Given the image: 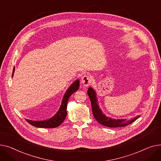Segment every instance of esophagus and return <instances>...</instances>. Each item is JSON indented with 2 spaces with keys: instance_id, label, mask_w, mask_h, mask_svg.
I'll return each mask as SVG.
<instances>
[{
  "instance_id": "34e87169",
  "label": "esophagus",
  "mask_w": 161,
  "mask_h": 161,
  "mask_svg": "<svg viewBox=\"0 0 161 161\" xmlns=\"http://www.w3.org/2000/svg\"><path fill=\"white\" fill-rule=\"evenodd\" d=\"M92 80L93 79L92 77L90 76V75H84L82 77V83L83 84V85L84 86H88L91 84V83H92Z\"/></svg>"
}]
</instances>
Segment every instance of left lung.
Segmentation results:
<instances>
[{"instance_id":"left-lung-1","label":"left lung","mask_w":161,"mask_h":161,"mask_svg":"<svg viewBox=\"0 0 161 161\" xmlns=\"http://www.w3.org/2000/svg\"><path fill=\"white\" fill-rule=\"evenodd\" d=\"M88 95L91 101L92 109L94 118L100 124L106 126L108 127H120L126 126L131 123L135 121L136 119H138L140 116H137L133 119L129 120L127 119H113L110 117H107L103 113L101 108H99V106L98 104L97 99L96 97V93L92 88L90 87L88 90Z\"/></svg>"}]
</instances>
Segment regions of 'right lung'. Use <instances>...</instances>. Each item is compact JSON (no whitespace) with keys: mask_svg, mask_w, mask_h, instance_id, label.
Here are the masks:
<instances>
[{"mask_svg":"<svg viewBox=\"0 0 161 161\" xmlns=\"http://www.w3.org/2000/svg\"><path fill=\"white\" fill-rule=\"evenodd\" d=\"M15 71V68L13 69L12 77L14 76V73ZM79 80L77 79L69 87L64 94V96L62 99L60 107L56 114L52 118L43 121H32L30 119H26L28 123H29L32 126L40 127V128H55L57 127L62 124V123L65 119L66 115H67V103L69 98L72 94L77 91L79 88Z\"/></svg>","mask_w":161,"mask_h":161,"instance_id":"add662e5","label":"right lung"}]
</instances>
